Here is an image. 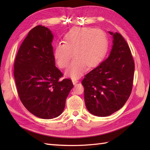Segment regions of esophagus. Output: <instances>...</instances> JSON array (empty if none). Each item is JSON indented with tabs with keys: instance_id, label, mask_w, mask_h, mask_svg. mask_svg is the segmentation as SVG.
<instances>
[{
	"instance_id": "esophagus-1",
	"label": "esophagus",
	"mask_w": 150,
	"mask_h": 150,
	"mask_svg": "<svg viewBox=\"0 0 150 150\" xmlns=\"http://www.w3.org/2000/svg\"><path fill=\"white\" fill-rule=\"evenodd\" d=\"M72 82H73V84L75 85L76 84L78 83L79 81H78L77 80H72Z\"/></svg>"
}]
</instances>
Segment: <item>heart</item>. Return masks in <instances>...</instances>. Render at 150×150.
<instances>
[{"label": "heart", "mask_w": 150, "mask_h": 150, "mask_svg": "<svg viewBox=\"0 0 150 150\" xmlns=\"http://www.w3.org/2000/svg\"><path fill=\"white\" fill-rule=\"evenodd\" d=\"M64 44L55 46L53 57L60 68H66L73 56L74 59L66 70L65 75L73 80L84 74L87 67H96L103 59L108 48L104 31L91 28H73L64 37Z\"/></svg>", "instance_id": "1"}]
</instances>
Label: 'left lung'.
<instances>
[{
  "label": "left lung",
  "instance_id": "1",
  "mask_svg": "<svg viewBox=\"0 0 150 150\" xmlns=\"http://www.w3.org/2000/svg\"><path fill=\"white\" fill-rule=\"evenodd\" d=\"M109 33L113 37L109 56L82 81L86 106L98 117L109 116L120 110L133 86L135 64L131 51L120 33Z\"/></svg>",
  "mask_w": 150,
  "mask_h": 150
}]
</instances>
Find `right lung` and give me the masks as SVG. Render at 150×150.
Returning a JSON list of instances; mask_svg holds the SVG:
<instances>
[{
  "label": "right lung",
  "mask_w": 150,
  "mask_h": 150,
  "mask_svg": "<svg viewBox=\"0 0 150 150\" xmlns=\"http://www.w3.org/2000/svg\"><path fill=\"white\" fill-rule=\"evenodd\" d=\"M53 35L48 28L37 26L28 34L19 48L14 64L18 96L25 108L37 117L52 119L65 108L73 87L55 66L52 45Z\"/></svg>",
  "instance_id": "right-lung-1"
}]
</instances>
